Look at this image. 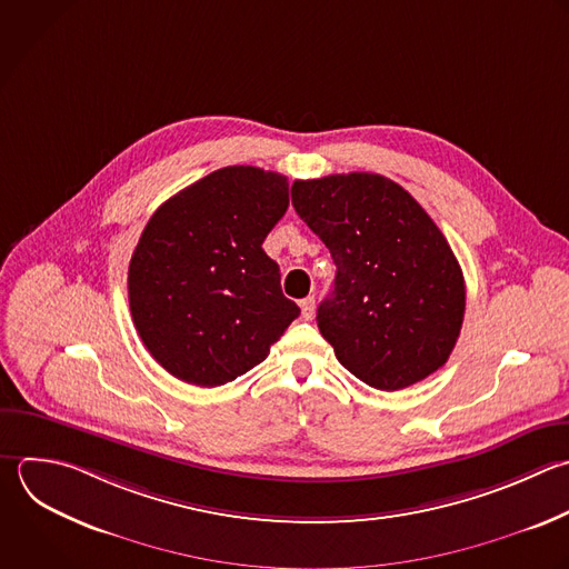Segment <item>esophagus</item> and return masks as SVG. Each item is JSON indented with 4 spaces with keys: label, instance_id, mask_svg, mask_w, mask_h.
<instances>
[{
    "label": "esophagus",
    "instance_id": "34e87169",
    "mask_svg": "<svg viewBox=\"0 0 569 569\" xmlns=\"http://www.w3.org/2000/svg\"><path fill=\"white\" fill-rule=\"evenodd\" d=\"M300 309H302V318L305 320H311L313 318V311H316V300L309 296V298H305L302 302H300Z\"/></svg>",
    "mask_w": 569,
    "mask_h": 569
}]
</instances>
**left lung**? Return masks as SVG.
I'll use <instances>...</instances> for the list:
<instances>
[{
	"instance_id": "left-lung-1",
	"label": "left lung",
	"mask_w": 569,
	"mask_h": 569,
	"mask_svg": "<svg viewBox=\"0 0 569 569\" xmlns=\"http://www.w3.org/2000/svg\"><path fill=\"white\" fill-rule=\"evenodd\" d=\"M291 202L336 262L316 320L340 365L382 391L440 369L462 327L465 280L427 211L378 173L296 180Z\"/></svg>"
}]
</instances>
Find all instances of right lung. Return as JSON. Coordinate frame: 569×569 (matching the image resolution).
Instances as JSON below:
<instances>
[{"label":"right lung","instance_id":"add662e5","mask_svg":"<svg viewBox=\"0 0 569 569\" xmlns=\"http://www.w3.org/2000/svg\"><path fill=\"white\" fill-rule=\"evenodd\" d=\"M289 207L284 176L224 167L169 198L129 264L149 353L176 378L220 387L260 365L300 316L262 242Z\"/></svg>","mask_w":569,"mask_h":569}]
</instances>
